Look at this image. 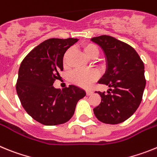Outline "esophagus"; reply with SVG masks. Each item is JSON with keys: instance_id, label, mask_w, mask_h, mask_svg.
Here are the masks:
<instances>
[{"instance_id": "obj_1", "label": "esophagus", "mask_w": 157, "mask_h": 157, "mask_svg": "<svg viewBox=\"0 0 157 157\" xmlns=\"http://www.w3.org/2000/svg\"><path fill=\"white\" fill-rule=\"evenodd\" d=\"M93 91H91V90H86V95L87 96H90V95H91V94H93Z\"/></svg>"}]
</instances>
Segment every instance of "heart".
Instances as JSON below:
<instances>
[{
  "label": "heart",
  "instance_id": "1",
  "mask_svg": "<svg viewBox=\"0 0 157 157\" xmlns=\"http://www.w3.org/2000/svg\"><path fill=\"white\" fill-rule=\"evenodd\" d=\"M70 51L67 50L64 54L63 59L66 60ZM83 52L88 58H96L99 55V48L93 43H87L83 46ZM98 73L94 70H75L70 75L72 82L82 87H88L94 81L98 78Z\"/></svg>",
  "mask_w": 157,
  "mask_h": 157
}]
</instances>
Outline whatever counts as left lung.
Instances as JSON below:
<instances>
[{
	"label": "left lung",
	"instance_id": "left-lung-1",
	"mask_svg": "<svg viewBox=\"0 0 157 157\" xmlns=\"http://www.w3.org/2000/svg\"><path fill=\"white\" fill-rule=\"evenodd\" d=\"M105 54L106 71L98 82L109 87L101 97L94 115L102 123L118 124L134 114L141 104L145 87V67L130 45L108 35L91 38Z\"/></svg>",
	"mask_w": 157,
	"mask_h": 157
}]
</instances>
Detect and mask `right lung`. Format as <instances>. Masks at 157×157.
<instances>
[{
  "label": "right lung",
  "instance_id": "obj_1",
  "mask_svg": "<svg viewBox=\"0 0 157 157\" xmlns=\"http://www.w3.org/2000/svg\"><path fill=\"white\" fill-rule=\"evenodd\" d=\"M77 38H50L30 51L22 61L16 92L23 109L34 120L46 126L63 124L74 115L78 101L86 91L74 85L61 90L53 87L63 58Z\"/></svg>",
  "mask_w": 157,
  "mask_h": 157
}]
</instances>
